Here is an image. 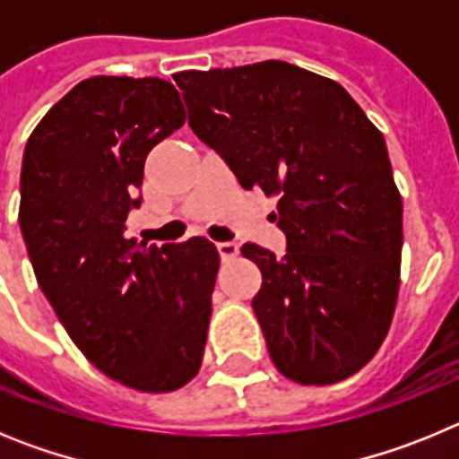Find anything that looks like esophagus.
<instances>
[{
  "label": "esophagus",
  "mask_w": 459,
  "mask_h": 459,
  "mask_svg": "<svg viewBox=\"0 0 459 459\" xmlns=\"http://www.w3.org/2000/svg\"><path fill=\"white\" fill-rule=\"evenodd\" d=\"M216 246H218V255H221L222 259H232L238 255V243L221 241V243H216Z\"/></svg>",
  "instance_id": "esophagus-1"
}]
</instances>
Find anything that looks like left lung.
<instances>
[{
  "instance_id": "left-lung-1",
  "label": "left lung",
  "mask_w": 459,
  "mask_h": 459,
  "mask_svg": "<svg viewBox=\"0 0 459 459\" xmlns=\"http://www.w3.org/2000/svg\"><path fill=\"white\" fill-rule=\"evenodd\" d=\"M188 126L243 188L278 195L282 257L255 243L253 310L271 360L335 384L377 354L400 287L403 197L386 142L347 89L287 62L172 75Z\"/></svg>"
}]
</instances>
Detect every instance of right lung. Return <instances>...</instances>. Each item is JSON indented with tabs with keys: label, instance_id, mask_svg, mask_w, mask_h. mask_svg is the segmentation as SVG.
Here are the masks:
<instances>
[{
	"label": "right lung",
	"instance_id": "right-lung-1",
	"mask_svg": "<svg viewBox=\"0 0 459 459\" xmlns=\"http://www.w3.org/2000/svg\"><path fill=\"white\" fill-rule=\"evenodd\" d=\"M184 119L168 80L96 75L40 119L20 172V230L40 291L93 366L144 393L200 370L221 264L204 237L160 248L124 237L149 152Z\"/></svg>",
	"mask_w": 459,
	"mask_h": 459
}]
</instances>
